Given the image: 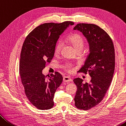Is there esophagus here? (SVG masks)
Here are the masks:
<instances>
[{
    "label": "esophagus",
    "mask_w": 126,
    "mask_h": 126,
    "mask_svg": "<svg viewBox=\"0 0 126 126\" xmlns=\"http://www.w3.org/2000/svg\"><path fill=\"white\" fill-rule=\"evenodd\" d=\"M63 80L64 82H70L71 81V79L69 77H65L63 78Z\"/></svg>",
    "instance_id": "1"
}]
</instances>
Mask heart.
Listing matches in <instances>:
<instances>
[{
    "label": "heart",
    "instance_id": "1",
    "mask_svg": "<svg viewBox=\"0 0 126 126\" xmlns=\"http://www.w3.org/2000/svg\"><path fill=\"white\" fill-rule=\"evenodd\" d=\"M67 41L69 44L73 46V47L75 49V51H81L84 48V38L81 34L77 33H74L71 34L67 39ZM62 47V44L61 42H58L55 49V54L58 55L61 51ZM65 70H66L69 73H71L73 71V68L70 63H66L63 66Z\"/></svg>",
    "mask_w": 126,
    "mask_h": 126
}]
</instances>
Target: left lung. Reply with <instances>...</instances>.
<instances>
[{
  "label": "left lung",
  "instance_id": "1",
  "mask_svg": "<svg viewBox=\"0 0 126 126\" xmlns=\"http://www.w3.org/2000/svg\"><path fill=\"white\" fill-rule=\"evenodd\" d=\"M74 30L82 32L89 45V54L79 72L88 73L91 80L85 84L79 78L73 80L77 86L75 107L88 110L103 100L110 85L115 68L114 45L108 34L95 24L79 23Z\"/></svg>",
  "mask_w": 126,
  "mask_h": 126
}]
</instances>
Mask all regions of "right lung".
I'll use <instances>...</instances> for the list:
<instances>
[{
  "label": "right lung",
  "mask_w": 126,
  "mask_h": 126,
  "mask_svg": "<svg viewBox=\"0 0 126 126\" xmlns=\"http://www.w3.org/2000/svg\"><path fill=\"white\" fill-rule=\"evenodd\" d=\"M74 22L47 23L31 32L23 44L19 62V74L26 95L38 110H47L54 105L53 98L63 78L58 72L47 76L42 74L47 63H51L60 36Z\"/></svg>",
  "instance_id": "obj_1"
}]
</instances>
